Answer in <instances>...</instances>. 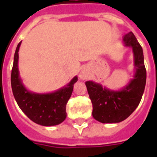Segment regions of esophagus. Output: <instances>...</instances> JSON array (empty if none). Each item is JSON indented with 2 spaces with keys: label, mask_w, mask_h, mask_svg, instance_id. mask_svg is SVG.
<instances>
[{
  "label": "esophagus",
  "mask_w": 157,
  "mask_h": 157,
  "mask_svg": "<svg viewBox=\"0 0 157 157\" xmlns=\"http://www.w3.org/2000/svg\"><path fill=\"white\" fill-rule=\"evenodd\" d=\"M79 77H80L81 80H86V79L88 78V75H87V73H86V71H82V72H81V74L79 75Z\"/></svg>",
  "instance_id": "1"
}]
</instances>
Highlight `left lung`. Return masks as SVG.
Returning <instances> with one entry per match:
<instances>
[{"label":"left lung","instance_id":"8db88e82","mask_svg":"<svg viewBox=\"0 0 157 157\" xmlns=\"http://www.w3.org/2000/svg\"><path fill=\"white\" fill-rule=\"evenodd\" d=\"M123 41L134 53V79L119 91L110 90L94 81L86 82L93 105L92 115L102 123H118L129 117L139 106L145 89L147 71L142 46L132 32L124 36Z\"/></svg>","mask_w":157,"mask_h":157}]
</instances>
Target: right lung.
Instances as JSON below:
<instances>
[{"mask_svg":"<svg viewBox=\"0 0 157 157\" xmlns=\"http://www.w3.org/2000/svg\"><path fill=\"white\" fill-rule=\"evenodd\" d=\"M21 42L16 48L11 71L13 97L20 109L33 122L44 126L60 124L66 119V105L73 90V85L77 81V76H75L67 86L53 93L36 94L28 91L22 83L18 67Z\"/></svg>","mask_w":157,"mask_h":157,"instance_id":"add662e5","label":"right lung"}]
</instances>
